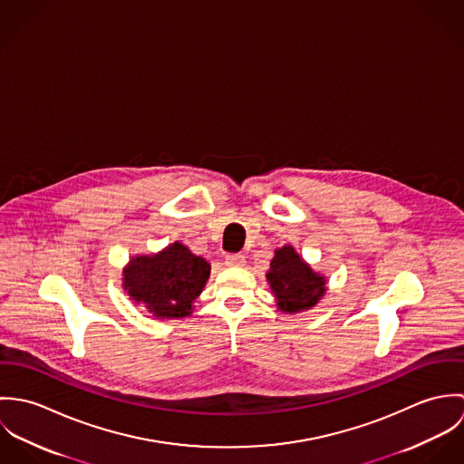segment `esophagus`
Segmentation results:
<instances>
[{
    "label": "esophagus",
    "instance_id": "obj_1",
    "mask_svg": "<svg viewBox=\"0 0 464 464\" xmlns=\"http://www.w3.org/2000/svg\"><path fill=\"white\" fill-rule=\"evenodd\" d=\"M245 263H246V259L241 254H230L225 257V265L230 266V267H241V266H245Z\"/></svg>",
    "mask_w": 464,
    "mask_h": 464
}]
</instances>
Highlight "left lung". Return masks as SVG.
<instances>
[{"instance_id":"left-lung-1","label":"left lung","mask_w":464,"mask_h":464,"mask_svg":"<svg viewBox=\"0 0 464 464\" xmlns=\"http://www.w3.org/2000/svg\"><path fill=\"white\" fill-rule=\"evenodd\" d=\"M266 278L278 309L289 314L314 307L327 291V278L316 273L289 245L275 250Z\"/></svg>"}]
</instances>
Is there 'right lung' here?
<instances>
[{"instance_id": "right-lung-1", "label": "right lung", "mask_w": 464, "mask_h": 464, "mask_svg": "<svg viewBox=\"0 0 464 464\" xmlns=\"http://www.w3.org/2000/svg\"><path fill=\"white\" fill-rule=\"evenodd\" d=\"M208 275L210 265L175 241L159 254L132 257L123 269V287L155 318L175 320L193 313Z\"/></svg>"}]
</instances>
